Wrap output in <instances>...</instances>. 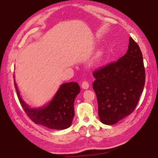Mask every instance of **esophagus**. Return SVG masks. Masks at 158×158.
Instances as JSON below:
<instances>
[{
  "label": "esophagus",
  "instance_id": "esophagus-1",
  "mask_svg": "<svg viewBox=\"0 0 158 158\" xmlns=\"http://www.w3.org/2000/svg\"><path fill=\"white\" fill-rule=\"evenodd\" d=\"M81 87L83 89H88L89 88V84L86 81H84L81 84Z\"/></svg>",
  "mask_w": 158,
  "mask_h": 158
}]
</instances>
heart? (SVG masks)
<instances>
[{
    "mask_svg": "<svg viewBox=\"0 0 158 158\" xmlns=\"http://www.w3.org/2000/svg\"><path fill=\"white\" fill-rule=\"evenodd\" d=\"M103 54H104V52H103L102 51H100L98 53V54H97V58H98V59L101 58V57L103 56Z\"/></svg>",
    "mask_w": 158,
    "mask_h": 158,
    "instance_id": "heart-1",
    "label": "heart"
}]
</instances>
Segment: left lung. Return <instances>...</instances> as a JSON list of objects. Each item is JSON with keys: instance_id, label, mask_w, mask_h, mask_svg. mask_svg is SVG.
Masks as SVG:
<instances>
[{"instance_id": "8db88e82", "label": "left lung", "mask_w": 158, "mask_h": 158, "mask_svg": "<svg viewBox=\"0 0 158 158\" xmlns=\"http://www.w3.org/2000/svg\"><path fill=\"white\" fill-rule=\"evenodd\" d=\"M98 114L104 124L112 125L134 111L145 84L141 50L130 37L127 52L117 61L93 72Z\"/></svg>"}]
</instances>
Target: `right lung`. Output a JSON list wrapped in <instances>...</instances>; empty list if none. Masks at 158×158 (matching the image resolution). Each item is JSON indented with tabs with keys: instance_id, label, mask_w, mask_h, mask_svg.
<instances>
[{
	"instance_id": "right-lung-1",
	"label": "right lung",
	"mask_w": 158,
	"mask_h": 158,
	"mask_svg": "<svg viewBox=\"0 0 158 158\" xmlns=\"http://www.w3.org/2000/svg\"><path fill=\"white\" fill-rule=\"evenodd\" d=\"M14 86L20 104L33 122L56 130L70 127L74 116V102L80 92V87L77 82L62 84L49 104L40 108L28 107L20 96L15 80Z\"/></svg>"
}]
</instances>
